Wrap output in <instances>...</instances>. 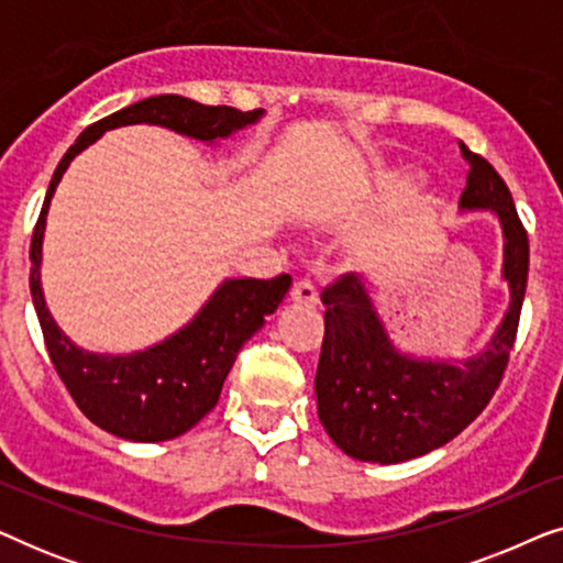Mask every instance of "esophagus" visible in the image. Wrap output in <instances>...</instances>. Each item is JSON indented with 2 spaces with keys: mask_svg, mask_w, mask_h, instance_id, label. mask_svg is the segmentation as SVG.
I'll list each match as a JSON object with an SVG mask.
<instances>
[{
  "mask_svg": "<svg viewBox=\"0 0 563 563\" xmlns=\"http://www.w3.org/2000/svg\"><path fill=\"white\" fill-rule=\"evenodd\" d=\"M291 299H295V302H299V305H318L320 302V291L312 282L302 279V282L291 284Z\"/></svg>",
  "mask_w": 563,
  "mask_h": 563,
  "instance_id": "34e87169",
  "label": "esophagus"
}]
</instances>
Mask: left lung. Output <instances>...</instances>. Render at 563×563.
I'll return each instance as SVG.
<instances>
[{"mask_svg": "<svg viewBox=\"0 0 563 563\" xmlns=\"http://www.w3.org/2000/svg\"><path fill=\"white\" fill-rule=\"evenodd\" d=\"M461 156L468 174L459 207L492 210L503 225L510 307L487 351L451 364L399 353L356 274L330 284L314 397L322 428L351 459L399 464L441 449L489 405L510 361L528 284V233L495 166L464 143Z\"/></svg>", "mask_w": 563, "mask_h": 563, "instance_id": "left-lung-1", "label": "left lung"}]
</instances>
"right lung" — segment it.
<instances>
[{"label":"right lung","instance_id":"1","mask_svg":"<svg viewBox=\"0 0 563 563\" xmlns=\"http://www.w3.org/2000/svg\"><path fill=\"white\" fill-rule=\"evenodd\" d=\"M261 114L264 110L241 112L225 104L210 107L179 95L148 97L89 125L53 172L41 218L33 230V243H30V261H33L30 295H33L53 368L66 384L76 407L107 433L125 438V441L158 443L172 441L195 428L218 405L222 384L235 364L238 351L282 305L291 276L228 279L197 312V318L179 333L166 338L164 343L128 353V356L89 353L60 333L43 299L41 253L45 214H48L53 191L74 156H79L104 130L148 122V125H164L174 133L212 143L218 137L233 135L245 125H253Z\"/></svg>","mask_w":563,"mask_h":563}]
</instances>
